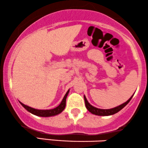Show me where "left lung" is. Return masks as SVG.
Listing matches in <instances>:
<instances>
[{
  "mask_svg": "<svg viewBox=\"0 0 148 148\" xmlns=\"http://www.w3.org/2000/svg\"><path fill=\"white\" fill-rule=\"evenodd\" d=\"M133 95L127 100V101L125 102V103L122 104V105L119 106V107H114V108L110 109H98V108H96V107H93V106L88 103L87 100H86V97L84 96V101H85V105H86V109H87L88 112H91V114H95V115H98V116H110V115H113V114H116V113L119 112V111H121V109L123 108V107H125V106L129 103V102L131 100V99Z\"/></svg>",
  "mask_w": 148,
  "mask_h": 148,
  "instance_id": "8db88e82",
  "label": "left lung"
}]
</instances>
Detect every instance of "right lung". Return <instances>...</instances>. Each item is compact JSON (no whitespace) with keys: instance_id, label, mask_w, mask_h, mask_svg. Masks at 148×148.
I'll return each mask as SVG.
<instances>
[{"instance_id":"right-lung-1","label":"right lung","mask_w":148,"mask_h":148,"mask_svg":"<svg viewBox=\"0 0 148 148\" xmlns=\"http://www.w3.org/2000/svg\"><path fill=\"white\" fill-rule=\"evenodd\" d=\"M69 90L66 92V95H64L63 100H62V102L60 103V105L57 107L56 108L53 109H49V110H39V109H35L34 108H32V107H29L28 106L25 105L24 104L21 103V105L25 108L26 110L28 111L29 112H30L31 114H34V115L38 116H41V117H48V116H55L57 114H60L62 111L64 110V108L66 107V100L67 95L69 94Z\"/></svg>"}]
</instances>
